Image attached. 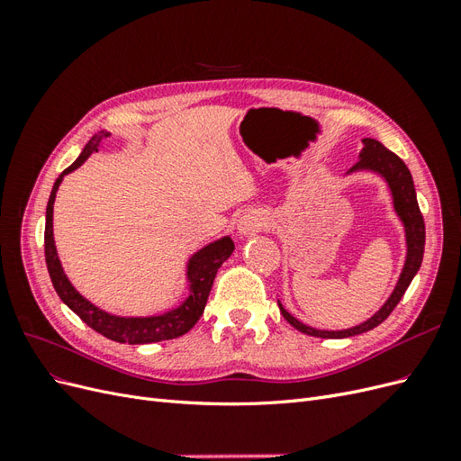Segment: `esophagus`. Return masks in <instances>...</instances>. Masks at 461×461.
<instances>
[{"label": "esophagus", "mask_w": 461, "mask_h": 461, "mask_svg": "<svg viewBox=\"0 0 461 461\" xmlns=\"http://www.w3.org/2000/svg\"><path fill=\"white\" fill-rule=\"evenodd\" d=\"M265 227H267V217H265L261 212H248L239 221L240 234H254Z\"/></svg>", "instance_id": "1"}]
</instances>
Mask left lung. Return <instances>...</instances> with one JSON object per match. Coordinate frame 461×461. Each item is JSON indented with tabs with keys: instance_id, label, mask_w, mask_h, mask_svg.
<instances>
[{
	"instance_id": "obj_1",
	"label": "left lung",
	"mask_w": 461,
	"mask_h": 461,
	"mask_svg": "<svg viewBox=\"0 0 461 461\" xmlns=\"http://www.w3.org/2000/svg\"><path fill=\"white\" fill-rule=\"evenodd\" d=\"M356 171H373L376 175H381L386 185L393 192V202H394V212L398 213L400 221L403 222V230H406V263H403V269L400 273V278L396 283V288L390 298L384 302L383 308L376 312L373 317H369L364 323H359L352 329H344V330H321L313 329L310 325H303L302 321L296 317H292L285 308L283 303L278 302V310H281L283 317L288 321V323L298 329L303 334H310V337H319V339H348L354 337V334L367 332L375 329L376 325H381L383 321L393 313V310L402 300L403 292L408 290L410 283L413 281V276L417 275L421 267L423 261V252H425V221L420 212V203H417L415 196V188H413V178L411 173L394 151L386 149L379 140L375 138H364V149L359 151V159L348 173H356Z\"/></svg>"
}]
</instances>
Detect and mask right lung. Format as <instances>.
Instances as JSON below:
<instances>
[{
	"label": "right lung",
	"mask_w": 461,
	"mask_h": 461,
	"mask_svg": "<svg viewBox=\"0 0 461 461\" xmlns=\"http://www.w3.org/2000/svg\"><path fill=\"white\" fill-rule=\"evenodd\" d=\"M109 132L102 131L92 136V140L85 146L77 161L67 167V169L58 176L55 185L51 188L48 207H46V232H44V249H46V265L50 271V278L53 283L55 292H58L59 298L71 308L88 327H92L95 332L104 334L105 339L122 342V344H149V342H161V340H171L176 337H183L194 325L198 323V319L203 313L205 302L209 292H212L213 281L217 269L225 263L232 249L234 242L230 236H222V239L207 244L202 248L200 252L194 254L188 259L186 267V278L190 285V294L188 298L178 305V308L161 313V315H151V317H119L111 315L100 308H95L85 296H80L75 290V286L68 283L67 275L63 273L61 261L58 258V249H55L53 240V202L55 194L61 185L65 175L73 173L75 169L85 163L94 151L100 149L105 142Z\"/></svg>",
	"instance_id": "obj_1"
}]
</instances>
